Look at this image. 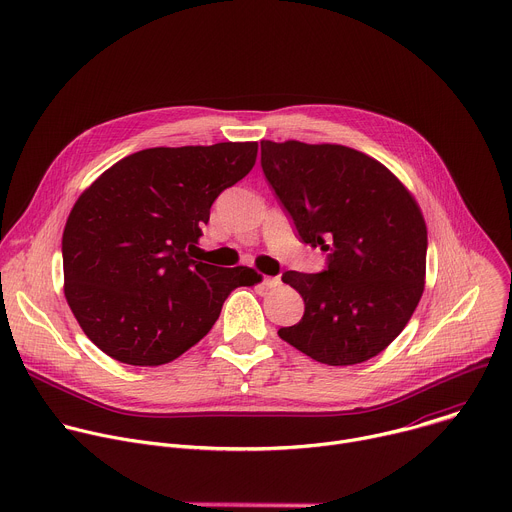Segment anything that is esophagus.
I'll use <instances>...</instances> for the list:
<instances>
[{"label": "esophagus", "mask_w": 512, "mask_h": 512, "mask_svg": "<svg viewBox=\"0 0 512 512\" xmlns=\"http://www.w3.org/2000/svg\"><path fill=\"white\" fill-rule=\"evenodd\" d=\"M263 283H265L267 287H277V285L281 283V279H279V277H263Z\"/></svg>", "instance_id": "esophagus-1"}]
</instances>
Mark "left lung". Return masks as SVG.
Returning a JSON list of instances; mask_svg holds the SVG:
<instances>
[{
  "label": "left lung",
  "mask_w": 512,
  "mask_h": 512,
  "mask_svg": "<svg viewBox=\"0 0 512 512\" xmlns=\"http://www.w3.org/2000/svg\"><path fill=\"white\" fill-rule=\"evenodd\" d=\"M261 168L298 237L328 253L320 273L281 275L306 310L279 338L330 367L377 356L423 294L427 229L415 198L346 145L263 139Z\"/></svg>",
  "instance_id": "left-lung-1"
}]
</instances>
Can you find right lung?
<instances>
[{"instance_id": "right-lung-1", "label": "right lung", "mask_w": 512, "mask_h": 512, "mask_svg": "<svg viewBox=\"0 0 512 512\" xmlns=\"http://www.w3.org/2000/svg\"><path fill=\"white\" fill-rule=\"evenodd\" d=\"M257 141L150 148L105 170L72 206L62 233L64 296L111 358L158 367L202 340L251 267L192 259L210 206L243 180Z\"/></svg>"}]
</instances>
